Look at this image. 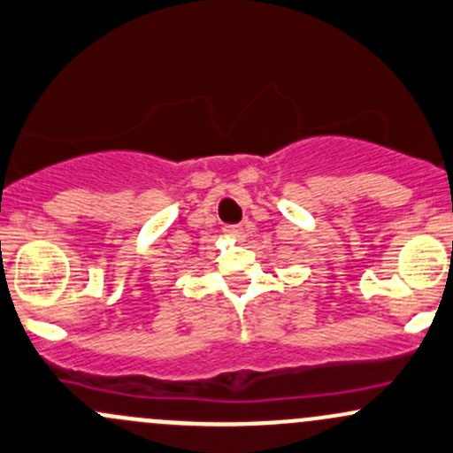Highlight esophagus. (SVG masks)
Here are the masks:
<instances>
[{
  "label": "esophagus",
  "instance_id": "obj_1",
  "mask_svg": "<svg viewBox=\"0 0 453 453\" xmlns=\"http://www.w3.org/2000/svg\"><path fill=\"white\" fill-rule=\"evenodd\" d=\"M225 233L228 237H233V240H237V242H242L246 237V231L242 226H237V225H231V226H225Z\"/></svg>",
  "mask_w": 453,
  "mask_h": 453
}]
</instances>
